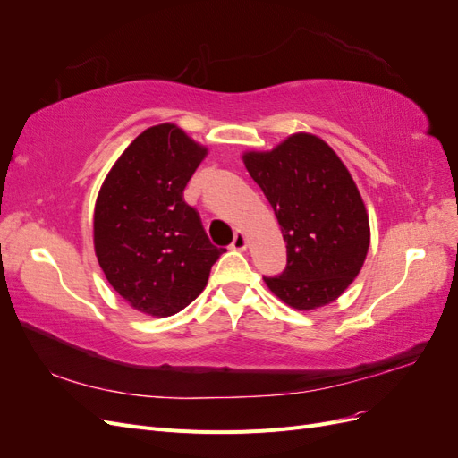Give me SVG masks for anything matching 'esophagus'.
Returning a JSON list of instances; mask_svg holds the SVG:
<instances>
[{"label":"esophagus","mask_w":458,"mask_h":458,"mask_svg":"<svg viewBox=\"0 0 458 458\" xmlns=\"http://www.w3.org/2000/svg\"><path fill=\"white\" fill-rule=\"evenodd\" d=\"M246 237H244V233L242 231H237L234 233V237H233V242H231V248L233 250H246Z\"/></svg>","instance_id":"esophagus-1"}]
</instances>
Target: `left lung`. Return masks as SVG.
I'll return each mask as SVG.
<instances>
[{"label": "left lung", "instance_id": "1", "mask_svg": "<svg viewBox=\"0 0 458 458\" xmlns=\"http://www.w3.org/2000/svg\"><path fill=\"white\" fill-rule=\"evenodd\" d=\"M246 170L279 219L286 267L263 276L294 310L336 300L361 271L369 250V216L350 172L323 140L288 137L271 152H246Z\"/></svg>", "mask_w": 458, "mask_h": 458}]
</instances>
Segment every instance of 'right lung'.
Segmentation results:
<instances>
[{"label": "right lung", "instance_id": "right-lung-1", "mask_svg": "<svg viewBox=\"0 0 458 458\" xmlns=\"http://www.w3.org/2000/svg\"><path fill=\"white\" fill-rule=\"evenodd\" d=\"M204 155L206 148L174 123L148 128L122 152L97 197V259L137 311H182L225 252L210 242L199 212L183 199Z\"/></svg>", "mask_w": 458, "mask_h": 458}]
</instances>
